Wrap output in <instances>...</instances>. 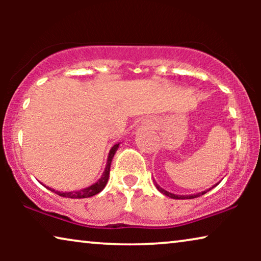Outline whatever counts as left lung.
<instances>
[{
	"label": "left lung",
	"instance_id": "8db88e82",
	"mask_svg": "<svg viewBox=\"0 0 261 261\" xmlns=\"http://www.w3.org/2000/svg\"><path fill=\"white\" fill-rule=\"evenodd\" d=\"M217 185V184H216ZM155 187H156V189H158V190L162 192V194H164L165 196H167V197H170V198H174V199H185V198H196V197H199V196H202V195H204L205 192H208L209 190H212V189H209V190H206V191H203V192H199V194H196V195H189V196H178V195H173V194H171V192H169V191H166V190H164L163 188H160L158 184L155 183Z\"/></svg>",
	"mask_w": 261,
	"mask_h": 261
}]
</instances>
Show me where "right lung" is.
I'll list each match as a JSON object with an SVG mask.
<instances>
[{"label": "right lung", "instance_id": "1", "mask_svg": "<svg viewBox=\"0 0 261 261\" xmlns=\"http://www.w3.org/2000/svg\"><path fill=\"white\" fill-rule=\"evenodd\" d=\"M119 145L120 144L114 145L112 149H110L109 155H108V162H107V166H106L105 172H103L102 177L99 178V179L96 181L95 184L90 185L89 188L83 189V190L71 191V192H60V191H56L55 189H51V188H47V187H46V188H47L48 190L55 192V194L62 196V197H66V198H88V197H91V196L97 195L98 192H101L103 189H105L107 181H108L109 172H110V165H112V160L114 158V155H115V152L117 151V148H119Z\"/></svg>", "mask_w": 261, "mask_h": 261}]
</instances>
